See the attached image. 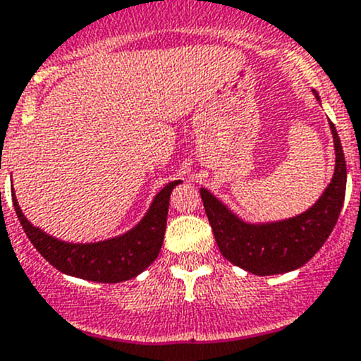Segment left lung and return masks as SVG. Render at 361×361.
Listing matches in <instances>:
<instances>
[{
    "instance_id": "1",
    "label": "left lung",
    "mask_w": 361,
    "mask_h": 361,
    "mask_svg": "<svg viewBox=\"0 0 361 361\" xmlns=\"http://www.w3.org/2000/svg\"><path fill=\"white\" fill-rule=\"evenodd\" d=\"M316 99L319 96L312 90ZM322 103V101H319ZM336 148L332 181L309 209L297 216L265 224H250L201 188L207 220L221 255L257 276L283 274L307 264L332 234L345 195V160L336 126L330 123Z\"/></svg>"
}]
</instances>
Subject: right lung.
Instances as JSON below:
<instances>
[{"label": "right lung", "instance_id": "obj_1", "mask_svg": "<svg viewBox=\"0 0 361 361\" xmlns=\"http://www.w3.org/2000/svg\"><path fill=\"white\" fill-rule=\"evenodd\" d=\"M181 181H171L152 201L145 216L126 234L97 243H66L35 227L24 216L16 192L12 194L17 218L25 235L47 262L63 274L96 283H120L136 278L159 257L166 232L171 192Z\"/></svg>", "mask_w": 361, "mask_h": 361}]
</instances>
